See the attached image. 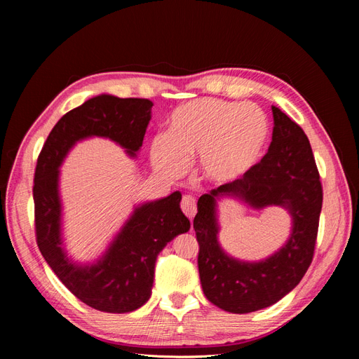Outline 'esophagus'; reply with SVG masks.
I'll list each match as a JSON object with an SVG mask.
<instances>
[{"label": "esophagus", "instance_id": "1", "mask_svg": "<svg viewBox=\"0 0 359 359\" xmlns=\"http://www.w3.org/2000/svg\"><path fill=\"white\" fill-rule=\"evenodd\" d=\"M181 210L189 217V219H193L194 214H196V199L190 196V194H186L181 201Z\"/></svg>", "mask_w": 359, "mask_h": 359}]
</instances>
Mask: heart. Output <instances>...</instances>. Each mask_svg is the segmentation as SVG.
I'll use <instances>...</instances> for the list:
<instances>
[{"instance_id": "1", "label": "heart", "mask_w": 359, "mask_h": 359, "mask_svg": "<svg viewBox=\"0 0 359 359\" xmlns=\"http://www.w3.org/2000/svg\"><path fill=\"white\" fill-rule=\"evenodd\" d=\"M268 139V116L256 103L202 97L170 114L168 132L153 139L149 156L160 173L175 178L199 154L205 178L229 184L257 165Z\"/></svg>"}]
</instances>
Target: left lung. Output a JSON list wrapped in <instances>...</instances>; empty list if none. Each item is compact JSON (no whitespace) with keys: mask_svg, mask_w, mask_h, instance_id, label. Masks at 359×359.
<instances>
[{"mask_svg":"<svg viewBox=\"0 0 359 359\" xmlns=\"http://www.w3.org/2000/svg\"><path fill=\"white\" fill-rule=\"evenodd\" d=\"M268 153L247 175L202 194L193 220L199 243V277L206 299L219 309L244 314L286 297L307 273L316 244L322 184L309 137L278 107ZM233 197L254 209L285 208L292 219L288 241L257 263L227 255L218 243V202Z\"/></svg>","mask_w":359,"mask_h":359,"instance_id":"8db88e82","label":"left lung"}]
</instances>
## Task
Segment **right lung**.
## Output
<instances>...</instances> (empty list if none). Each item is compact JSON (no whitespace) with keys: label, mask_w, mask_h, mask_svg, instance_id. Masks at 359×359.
I'll return each instance as SVG.
<instances>
[{"label":"right lung","mask_w":359,"mask_h":359,"mask_svg":"<svg viewBox=\"0 0 359 359\" xmlns=\"http://www.w3.org/2000/svg\"><path fill=\"white\" fill-rule=\"evenodd\" d=\"M153 102L100 94L64 115L52 128L34 173L37 245L53 273L76 298L106 313H130L151 297L156 259L190 220L180 208L181 193L135 206L104 253L94 262L69 257L62 240L60 168L70 149L83 139L104 137L136 157L144 142Z\"/></svg>","instance_id":"add662e5"}]
</instances>
